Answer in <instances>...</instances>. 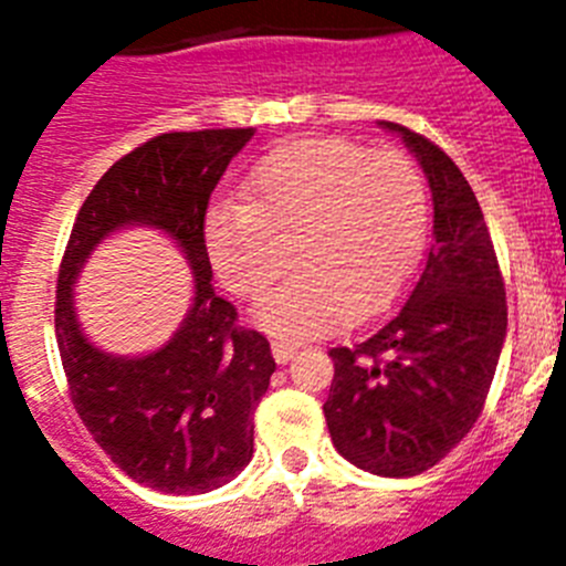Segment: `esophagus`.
<instances>
[{
	"label": "esophagus",
	"instance_id": "obj_1",
	"mask_svg": "<svg viewBox=\"0 0 566 566\" xmlns=\"http://www.w3.org/2000/svg\"><path fill=\"white\" fill-rule=\"evenodd\" d=\"M272 354H274V359H277L280 365H286L289 359H292L294 354H297V348H294V345H289V343H280V339H274V343H272Z\"/></svg>",
	"mask_w": 566,
	"mask_h": 566
}]
</instances>
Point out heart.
<instances>
[{
	"label": "heart",
	"mask_w": 566,
	"mask_h": 566,
	"mask_svg": "<svg viewBox=\"0 0 566 566\" xmlns=\"http://www.w3.org/2000/svg\"><path fill=\"white\" fill-rule=\"evenodd\" d=\"M431 221L428 187L399 149L345 138H306L254 167L247 201L207 212L203 240L223 286L243 300L266 294L297 254L300 272L254 317L286 339L339 328L402 294L422 263Z\"/></svg>",
	"instance_id": "heart-1"
}]
</instances>
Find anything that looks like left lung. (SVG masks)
I'll return each mask as SVG.
<instances>
[{
  "mask_svg": "<svg viewBox=\"0 0 566 566\" xmlns=\"http://www.w3.org/2000/svg\"><path fill=\"white\" fill-rule=\"evenodd\" d=\"M417 155L433 198V243L394 317L332 348L323 413L339 457L377 476H417L468 437L496 374L507 303L476 195L424 135L382 122Z\"/></svg>",
  "mask_w": 566,
  "mask_h": 566,
  "instance_id": "left-lung-1",
  "label": "left lung"
}]
</instances>
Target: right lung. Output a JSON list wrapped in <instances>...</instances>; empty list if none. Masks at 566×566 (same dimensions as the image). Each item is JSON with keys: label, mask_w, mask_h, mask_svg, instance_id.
Listing matches in <instances>:
<instances>
[{"label": "right lung", "mask_w": 566, "mask_h": 566, "mask_svg": "<svg viewBox=\"0 0 566 566\" xmlns=\"http://www.w3.org/2000/svg\"><path fill=\"white\" fill-rule=\"evenodd\" d=\"M247 129L164 133L115 161L82 203L56 286V343L70 399L102 451L135 482L164 493H207L247 468L252 413L274 374L269 339L238 326L212 289L203 218ZM158 228L193 269V306L149 355L122 358L88 343L72 303L86 258L113 231Z\"/></svg>", "instance_id": "right-lung-1"}]
</instances>
